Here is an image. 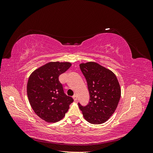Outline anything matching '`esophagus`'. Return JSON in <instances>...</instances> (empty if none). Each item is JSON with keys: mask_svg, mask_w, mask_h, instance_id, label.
<instances>
[{"mask_svg": "<svg viewBox=\"0 0 153 153\" xmlns=\"http://www.w3.org/2000/svg\"><path fill=\"white\" fill-rule=\"evenodd\" d=\"M73 98L74 101H76L77 100V96H76V95H74V96H73Z\"/></svg>", "mask_w": 153, "mask_h": 153, "instance_id": "obj_1", "label": "esophagus"}]
</instances>
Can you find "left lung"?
Listing matches in <instances>:
<instances>
[{
	"instance_id": "obj_1",
	"label": "left lung",
	"mask_w": 153,
	"mask_h": 153,
	"mask_svg": "<svg viewBox=\"0 0 153 153\" xmlns=\"http://www.w3.org/2000/svg\"><path fill=\"white\" fill-rule=\"evenodd\" d=\"M87 83L90 101L86 106H78L84 119L89 123H105L116 110L121 98V87L115 74L94 62L80 64Z\"/></svg>"
}]
</instances>
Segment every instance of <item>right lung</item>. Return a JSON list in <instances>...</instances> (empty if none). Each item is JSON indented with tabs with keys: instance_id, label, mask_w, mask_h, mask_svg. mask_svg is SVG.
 I'll return each mask as SVG.
<instances>
[{
	"instance_id": "1",
	"label": "right lung",
	"mask_w": 153,
	"mask_h": 153,
	"mask_svg": "<svg viewBox=\"0 0 153 153\" xmlns=\"http://www.w3.org/2000/svg\"><path fill=\"white\" fill-rule=\"evenodd\" d=\"M70 62H50L32 73L27 82L29 101L34 112L48 123L65 116L73 99L64 93L59 76L70 68Z\"/></svg>"
}]
</instances>
